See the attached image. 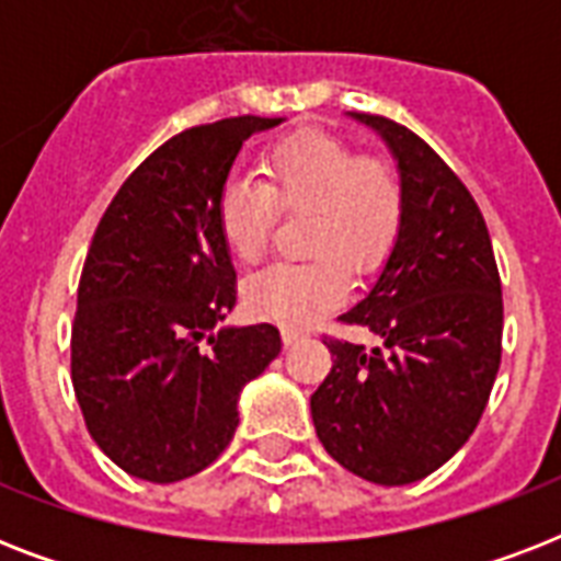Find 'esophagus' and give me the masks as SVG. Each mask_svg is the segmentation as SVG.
Instances as JSON below:
<instances>
[{
  "label": "esophagus",
  "mask_w": 561,
  "mask_h": 561,
  "mask_svg": "<svg viewBox=\"0 0 561 561\" xmlns=\"http://www.w3.org/2000/svg\"><path fill=\"white\" fill-rule=\"evenodd\" d=\"M299 337H302V332H299V329H294V325H285V329H282V343H285V346H294Z\"/></svg>",
  "instance_id": "34e87169"
}]
</instances>
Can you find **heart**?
<instances>
[{
	"instance_id": "b5f03b06",
	"label": "heart",
	"mask_w": 561,
	"mask_h": 561,
	"mask_svg": "<svg viewBox=\"0 0 561 561\" xmlns=\"http://www.w3.org/2000/svg\"><path fill=\"white\" fill-rule=\"evenodd\" d=\"M264 183L244 174L227 180L218 197L220 238L238 262L262 259L276 209L306 211V262H279L250 276L247 306L285 325H311L350 288L381 271L399 244L408 194L387 157L358 153L341 136L294 134L264 153Z\"/></svg>"
}]
</instances>
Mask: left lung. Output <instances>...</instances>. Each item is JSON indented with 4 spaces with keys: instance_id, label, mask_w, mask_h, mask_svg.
Listing matches in <instances>:
<instances>
[{
    "instance_id": "obj_1",
    "label": "left lung",
    "mask_w": 561,
    "mask_h": 561,
    "mask_svg": "<svg viewBox=\"0 0 561 561\" xmlns=\"http://www.w3.org/2000/svg\"><path fill=\"white\" fill-rule=\"evenodd\" d=\"M352 116L399 160L408 218L375 288L337 317L381 343L323 334L334 364L311 396V419L343 469L404 486L474 434L501 367L504 297L486 220L462 180L399 122Z\"/></svg>"
}]
</instances>
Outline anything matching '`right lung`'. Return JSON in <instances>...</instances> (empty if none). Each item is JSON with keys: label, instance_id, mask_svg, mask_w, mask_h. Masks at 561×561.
Returning a JSON list of instances; mask_svg holds the SVG:
<instances>
[{"label": "right lung", "instance_id": "add662e5", "mask_svg": "<svg viewBox=\"0 0 561 561\" xmlns=\"http://www.w3.org/2000/svg\"><path fill=\"white\" fill-rule=\"evenodd\" d=\"M279 122L180 130L122 183L92 236L72 387L92 439L134 478L178 483L218 460L238 427V392L279 355L271 323L215 332L236 306L220 188L241 145Z\"/></svg>", "mask_w": 561, "mask_h": 561}]
</instances>
